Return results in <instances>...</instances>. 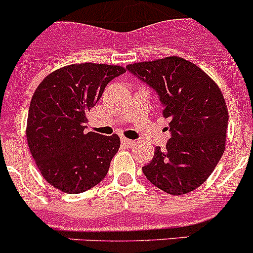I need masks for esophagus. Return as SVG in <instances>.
<instances>
[{
	"label": "esophagus",
	"instance_id": "34e87169",
	"mask_svg": "<svg viewBox=\"0 0 253 253\" xmlns=\"http://www.w3.org/2000/svg\"><path fill=\"white\" fill-rule=\"evenodd\" d=\"M121 143L124 145H126V147H132V145L134 144V141H131V139L128 138H125V137H122L121 138Z\"/></svg>",
	"mask_w": 253,
	"mask_h": 253
}]
</instances>
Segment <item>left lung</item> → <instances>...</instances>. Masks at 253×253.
<instances>
[{
  "instance_id": "1",
  "label": "left lung",
  "mask_w": 253,
  "mask_h": 253,
  "mask_svg": "<svg viewBox=\"0 0 253 253\" xmlns=\"http://www.w3.org/2000/svg\"><path fill=\"white\" fill-rule=\"evenodd\" d=\"M127 70L158 93L171 138L143 167V174L169 195L200 187L225 150L229 112L220 88L198 66L178 56L133 63Z\"/></svg>"
}]
</instances>
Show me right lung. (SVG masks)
I'll return each mask as SVG.
<instances>
[{
	"label": "right lung",
	"instance_id": "add662e5",
	"mask_svg": "<svg viewBox=\"0 0 253 253\" xmlns=\"http://www.w3.org/2000/svg\"><path fill=\"white\" fill-rule=\"evenodd\" d=\"M125 72L121 66L75 63L53 71L35 89L27 121L28 145L38 169L57 190L84 192L108 174L120 138L84 131L86 112L109 82Z\"/></svg>",
	"mask_w": 253,
	"mask_h": 253
}]
</instances>
